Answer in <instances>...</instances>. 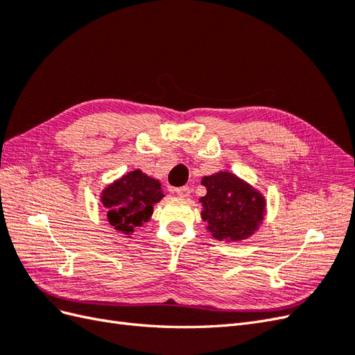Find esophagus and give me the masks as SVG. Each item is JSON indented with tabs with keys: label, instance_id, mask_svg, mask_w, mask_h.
<instances>
[{
	"label": "esophagus",
	"instance_id": "esophagus-1",
	"mask_svg": "<svg viewBox=\"0 0 355 355\" xmlns=\"http://www.w3.org/2000/svg\"><path fill=\"white\" fill-rule=\"evenodd\" d=\"M176 194L182 198H188L189 194H191V188L189 187H180V188H176Z\"/></svg>",
	"mask_w": 355,
	"mask_h": 355
}]
</instances>
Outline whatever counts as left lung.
I'll return each mask as SVG.
<instances>
[{
	"label": "left lung",
	"instance_id": "obj_1",
	"mask_svg": "<svg viewBox=\"0 0 355 355\" xmlns=\"http://www.w3.org/2000/svg\"><path fill=\"white\" fill-rule=\"evenodd\" d=\"M207 194L201 197V218L216 240H244L263 219L265 200L259 192L228 171L202 178Z\"/></svg>",
	"mask_w": 355,
	"mask_h": 355
}]
</instances>
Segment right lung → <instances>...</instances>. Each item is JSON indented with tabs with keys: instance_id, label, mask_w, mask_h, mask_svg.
I'll list each match as a JSON object with an SVG mask.
<instances>
[{
	"instance_id": "1",
	"label": "right lung",
	"mask_w": 355,
	"mask_h": 355,
	"mask_svg": "<svg viewBox=\"0 0 355 355\" xmlns=\"http://www.w3.org/2000/svg\"><path fill=\"white\" fill-rule=\"evenodd\" d=\"M163 197L157 179L135 170L105 188L101 198L108 209L106 216L110 223L116 231L128 235L151 218L154 204Z\"/></svg>"
}]
</instances>
